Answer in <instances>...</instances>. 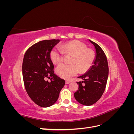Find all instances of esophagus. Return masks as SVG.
<instances>
[{"label":"esophagus","instance_id":"34e87169","mask_svg":"<svg viewBox=\"0 0 134 134\" xmlns=\"http://www.w3.org/2000/svg\"><path fill=\"white\" fill-rule=\"evenodd\" d=\"M70 83V81H69V80H66L65 81V84H69Z\"/></svg>","mask_w":134,"mask_h":134}]
</instances>
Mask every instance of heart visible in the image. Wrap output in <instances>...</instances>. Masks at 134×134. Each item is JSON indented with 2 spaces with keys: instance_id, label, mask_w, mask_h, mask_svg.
I'll return each instance as SVG.
<instances>
[{
  "instance_id": "heart-1",
  "label": "heart",
  "mask_w": 134,
  "mask_h": 134,
  "mask_svg": "<svg viewBox=\"0 0 134 134\" xmlns=\"http://www.w3.org/2000/svg\"><path fill=\"white\" fill-rule=\"evenodd\" d=\"M65 54H73L71 59V64H62L56 69L57 74L61 78L69 79L79 72L88 70L93 63L94 55L93 52L88 49L87 45L79 41H72L60 46H56L50 52L52 63L59 64L63 62Z\"/></svg>"
}]
</instances>
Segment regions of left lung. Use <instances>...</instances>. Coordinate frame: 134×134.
Instances as JSON below:
<instances>
[{"label":"left lung","instance_id":"obj_1","mask_svg":"<svg viewBox=\"0 0 134 134\" xmlns=\"http://www.w3.org/2000/svg\"><path fill=\"white\" fill-rule=\"evenodd\" d=\"M94 46L96 55L92 65L78 76L83 81L77 82L78 90L74 93L78 102L84 106H91L98 101L106 88L108 76V66L104 52L98 44L89 40Z\"/></svg>","mask_w":134,"mask_h":134}]
</instances>
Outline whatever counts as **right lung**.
Returning <instances> with one entry per match:
<instances>
[{
  "mask_svg": "<svg viewBox=\"0 0 134 134\" xmlns=\"http://www.w3.org/2000/svg\"><path fill=\"white\" fill-rule=\"evenodd\" d=\"M60 40H43L30 47L24 56L22 75L30 98L42 107L51 106L57 101L65 80L54 74L50 52ZM51 78L49 82L46 80Z\"/></svg>",
  "mask_w": 134,
  "mask_h": 134,
  "instance_id": "1",
  "label": "right lung"
}]
</instances>
